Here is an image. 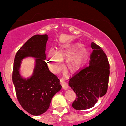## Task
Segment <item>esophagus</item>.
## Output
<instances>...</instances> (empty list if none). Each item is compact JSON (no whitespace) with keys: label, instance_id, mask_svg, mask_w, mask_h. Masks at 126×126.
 <instances>
[{"label":"esophagus","instance_id":"1","mask_svg":"<svg viewBox=\"0 0 126 126\" xmlns=\"http://www.w3.org/2000/svg\"><path fill=\"white\" fill-rule=\"evenodd\" d=\"M60 83H61V85H62V87H63L64 90H68L69 87H68V84L66 83V82H65V81L64 80V79H61Z\"/></svg>","mask_w":126,"mask_h":126}]
</instances>
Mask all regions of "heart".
I'll use <instances>...</instances> for the list:
<instances>
[{
	"label": "heart",
	"mask_w": 126,
	"mask_h": 126,
	"mask_svg": "<svg viewBox=\"0 0 126 126\" xmlns=\"http://www.w3.org/2000/svg\"><path fill=\"white\" fill-rule=\"evenodd\" d=\"M82 47V44L77 43L57 51L50 49L47 55V64L50 70L54 72H58L62 69V61L68 56L66 65L69 70L74 72L82 69L88 58V51Z\"/></svg>",
	"instance_id": "obj_1"
}]
</instances>
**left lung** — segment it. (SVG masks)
<instances>
[{
	"mask_svg": "<svg viewBox=\"0 0 126 126\" xmlns=\"http://www.w3.org/2000/svg\"><path fill=\"white\" fill-rule=\"evenodd\" d=\"M93 50L89 66L75 74L69 81V86L76 93L72 104L77 110H87L94 106L98 99L106 94L110 66L107 57L101 47L92 42Z\"/></svg>",
	"mask_w": 126,
	"mask_h": 126,
	"instance_id": "1",
	"label": "left lung"
}]
</instances>
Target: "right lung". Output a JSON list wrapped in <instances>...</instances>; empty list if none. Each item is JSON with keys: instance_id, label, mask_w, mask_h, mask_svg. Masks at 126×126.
<instances>
[{"instance_id": "1", "label": "right lung", "mask_w": 126, "mask_h": 126, "mask_svg": "<svg viewBox=\"0 0 126 126\" xmlns=\"http://www.w3.org/2000/svg\"><path fill=\"white\" fill-rule=\"evenodd\" d=\"M47 35H36L27 41L16 53L12 80L16 96L22 107L30 115L38 116L49 108L52 99L62 89L60 80L49 71L45 60ZM35 58L33 74L27 78L20 74L22 60Z\"/></svg>"}]
</instances>
